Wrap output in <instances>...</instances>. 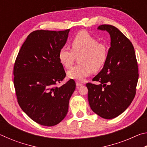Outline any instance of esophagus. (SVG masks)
I'll return each instance as SVG.
<instances>
[{"label": "esophagus", "instance_id": "1", "mask_svg": "<svg viewBox=\"0 0 147 147\" xmlns=\"http://www.w3.org/2000/svg\"><path fill=\"white\" fill-rule=\"evenodd\" d=\"M76 85L77 87H79V86H81L83 85V84L82 82H76Z\"/></svg>", "mask_w": 147, "mask_h": 147}]
</instances>
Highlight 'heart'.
Masks as SVG:
<instances>
[{"label":"heart","instance_id":"heart-1","mask_svg":"<svg viewBox=\"0 0 147 147\" xmlns=\"http://www.w3.org/2000/svg\"><path fill=\"white\" fill-rule=\"evenodd\" d=\"M71 46L72 50L64 47L58 52L59 60L67 69L73 66L76 56L80 54L78 58L80 63L68 71L69 78L83 81L93 70H100L105 64L108 57L107 47L98 43L88 32L81 31L77 34L71 40Z\"/></svg>","mask_w":147,"mask_h":147}]
</instances>
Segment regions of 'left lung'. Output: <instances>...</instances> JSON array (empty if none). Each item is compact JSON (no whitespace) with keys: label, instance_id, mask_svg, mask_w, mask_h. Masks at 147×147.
<instances>
[{"label":"left lung","instance_id":"obj_1","mask_svg":"<svg viewBox=\"0 0 147 147\" xmlns=\"http://www.w3.org/2000/svg\"><path fill=\"white\" fill-rule=\"evenodd\" d=\"M98 29L110 35L111 47L104 67L93 78L98 84H86L88 101L93 112L110 119L123 113L135 97L138 66L132 43L118 28L102 24Z\"/></svg>","mask_w":147,"mask_h":147}]
</instances>
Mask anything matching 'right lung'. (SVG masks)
<instances>
[{
    "label": "right lung",
    "mask_w": 147,
    "mask_h": 147,
    "mask_svg": "<svg viewBox=\"0 0 147 147\" xmlns=\"http://www.w3.org/2000/svg\"><path fill=\"white\" fill-rule=\"evenodd\" d=\"M70 30H36L27 37L17 56L13 84L21 108L37 123L52 126L65 117L76 88L74 80L58 87L66 76L58 58Z\"/></svg>",
    "instance_id": "obj_1"
}]
</instances>
